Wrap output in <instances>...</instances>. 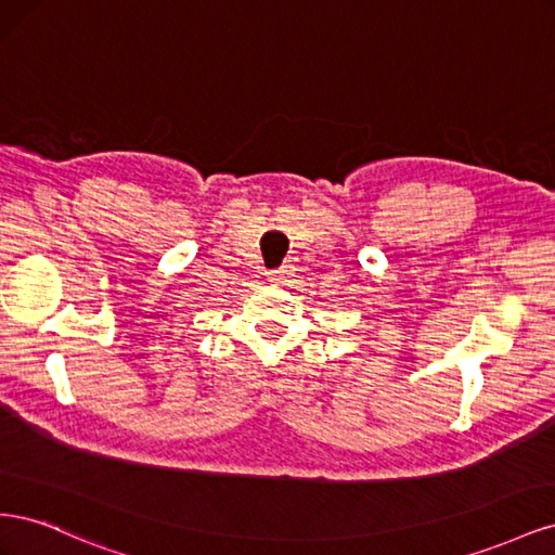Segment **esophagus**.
<instances>
[{
	"label": "esophagus",
	"instance_id": "1",
	"mask_svg": "<svg viewBox=\"0 0 555 555\" xmlns=\"http://www.w3.org/2000/svg\"><path fill=\"white\" fill-rule=\"evenodd\" d=\"M268 280L280 282L282 280V271H268Z\"/></svg>",
	"mask_w": 555,
	"mask_h": 555
}]
</instances>
